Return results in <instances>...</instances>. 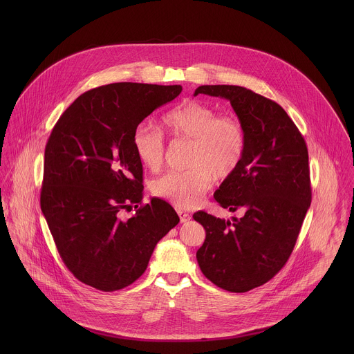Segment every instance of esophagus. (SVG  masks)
Wrapping results in <instances>:
<instances>
[{"label":"esophagus","instance_id":"obj_1","mask_svg":"<svg viewBox=\"0 0 354 354\" xmlns=\"http://www.w3.org/2000/svg\"><path fill=\"white\" fill-rule=\"evenodd\" d=\"M177 214H178L180 221H181L183 223H185V222H189V221H191V215H189V212H187V211H184V209L178 208V209H177Z\"/></svg>","mask_w":354,"mask_h":354}]
</instances>
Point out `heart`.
Segmentation results:
<instances>
[{
	"instance_id": "obj_1",
	"label": "heart",
	"mask_w": 354,
	"mask_h": 354,
	"mask_svg": "<svg viewBox=\"0 0 354 354\" xmlns=\"http://www.w3.org/2000/svg\"><path fill=\"white\" fill-rule=\"evenodd\" d=\"M162 124L174 140L191 143L187 170L167 171L151 183L159 199L180 208L198 205L212 181L232 177L243 162L247 149L245 129L234 115H219L204 102H181L162 117ZM132 146L139 160L150 170L163 163L166 145L163 133L147 122H140L132 133Z\"/></svg>"
}]
</instances>
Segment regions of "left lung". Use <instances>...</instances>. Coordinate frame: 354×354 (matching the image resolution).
<instances>
[{
	"label": "left lung",
	"mask_w": 354,
	"mask_h": 354,
	"mask_svg": "<svg viewBox=\"0 0 354 354\" xmlns=\"http://www.w3.org/2000/svg\"><path fill=\"white\" fill-rule=\"evenodd\" d=\"M198 94L230 101L247 149L236 173L214 194L219 205L244 215L230 222L194 214L205 229L196 259L214 285L244 293L268 282L293 252L312 199L308 149L277 102L240 86H201Z\"/></svg>",
	"instance_id": "left-lung-1"
}]
</instances>
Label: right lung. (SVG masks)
Returning <instances> with one entry per match:
<instances>
[{
	"label": "right lung",
	"instance_id": "1",
	"mask_svg": "<svg viewBox=\"0 0 354 354\" xmlns=\"http://www.w3.org/2000/svg\"><path fill=\"white\" fill-rule=\"evenodd\" d=\"M181 86L113 83L82 94L58 118L45 149L41 208L58 253L83 283L114 292L146 271L180 218L165 201L143 204V165L132 133ZM136 205L128 220L120 215Z\"/></svg>",
	"mask_w": 354,
	"mask_h": 354
}]
</instances>
